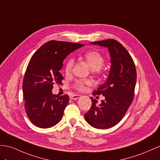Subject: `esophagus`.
<instances>
[{"label": "esophagus", "instance_id": "obj_1", "mask_svg": "<svg viewBox=\"0 0 160 160\" xmlns=\"http://www.w3.org/2000/svg\"><path fill=\"white\" fill-rule=\"evenodd\" d=\"M80 97V95H72L70 97V99H72V100H76L78 99H79V98Z\"/></svg>", "mask_w": 160, "mask_h": 160}]
</instances>
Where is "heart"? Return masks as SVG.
I'll use <instances>...</instances> for the list:
<instances>
[{"label":"heart","mask_w":160,"mask_h":160,"mask_svg":"<svg viewBox=\"0 0 160 160\" xmlns=\"http://www.w3.org/2000/svg\"><path fill=\"white\" fill-rule=\"evenodd\" d=\"M83 58L86 62L88 65L91 70L98 72L99 70L104 64L105 59L104 57L102 56L99 52L95 51H88L85 53L83 55ZM73 65V60L72 59H69L65 65V73L68 74L71 72L72 69ZM91 84V82L89 80L85 81H78L75 84L76 88L78 91H84L86 88V85Z\"/></svg>","instance_id":"heart-1"}]
</instances>
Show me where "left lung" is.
I'll list each match as a JSON object with an SVG mask.
<instances>
[{
    "label": "left lung",
    "mask_w": 160,
    "mask_h": 160,
    "mask_svg": "<svg viewBox=\"0 0 160 160\" xmlns=\"http://www.w3.org/2000/svg\"><path fill=\"white\" fill-rule=\"evenodd\" d=\"M91 44L108 48L111 68L105 82L93 92L104 96L105 99L97 105V101L91 97V108L84 118L94 128L108 129L121 121L132 103L137 82L136 68L128 51L117 40L108 39Z\"/></svg>",
    "instance_id": "1"
}]
</instances>
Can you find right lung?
Segmentation results:
<instances>
[{"mask_svg": "<svg viewBox=\"0 0 160 160\" xmlns=\"http://www.w3.org/2000/svg\"><path fill=\"white\" fill-rule=\"evenodd\" d=\"M84 44L51 40L39 48L32 57L23 80V92L27 115L41 128L55 126L62 119L69 96L52 94L54 83L60 84L59 71L69 53Z\"/></svg>", "mask_w": 160, "mask_h": 160, "instance_id": "add662e5", "label": "right lung"}]
</instances>
